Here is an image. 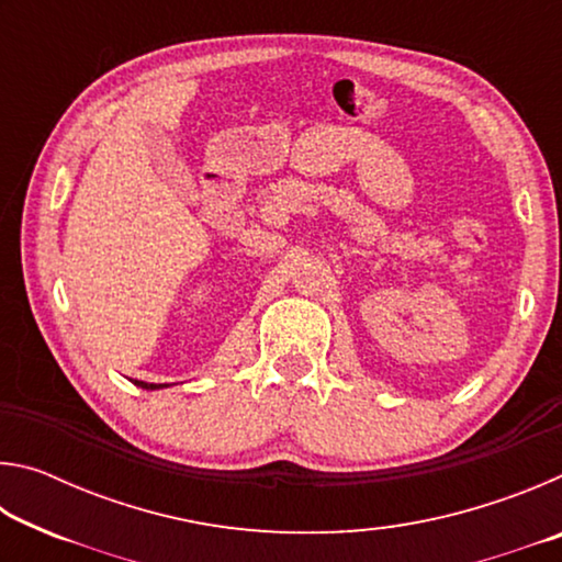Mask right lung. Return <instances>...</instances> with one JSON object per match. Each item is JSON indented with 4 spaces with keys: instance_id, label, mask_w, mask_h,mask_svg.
Returning a JSON list of instances; mask_svg holds the SVG:
<instances>
[{
    "instance_id": "1",
    "label": "right lung",
    "mask_w": 562,
    "mask_h": 562,
    "mask_svg": "<svg viewBox=\"0 0 562 562\" xmlns=\"http://www.w3.org/2000/svg\"><path fill=\"white\" fill-rule=\"evenodd\" d=\"M140 389H160V386H168V384H146V382H138Z\"/></svg>"
}]
</instances>
